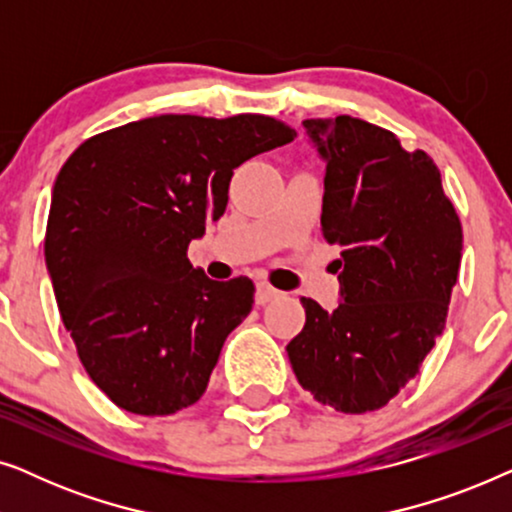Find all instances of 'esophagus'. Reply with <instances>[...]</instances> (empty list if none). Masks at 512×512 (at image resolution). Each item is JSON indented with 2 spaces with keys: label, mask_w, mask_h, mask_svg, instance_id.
Here are the masks:
<instances>
[{
  "label": "esophagus",
  "mask_w": 512,
  "mask_h": 512,
  "mask_svg": "<svg viewBox=\"0 0 512 512\" xmlns=\"http://www.w3.org/2000/svg\"><path fill=\"white\" fill-rule=\"evenodd\" d=\"M282 296V293H279L275 286H270L268 282H258L256 284V303L258 305H265V303H270V300H275V298H279Z\"/></svg>",
  "instance_id": "34e87169"
}]
</instances>
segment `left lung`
I'll use <instances>...</instances> for the list:
<instances>
[{
	"mask_svg": "<svg viewBox=\"0 0 512 512\" xmlns=\"http://www.w3.org/2000/svg\"><path fill=\"white\" fill-rule=\"evenodd\" d=\"M326 160L321 235L340 244V305L300 298L305 326L289 345L300 387L361 415L387 405L443 333L464 233L424 151L361 118L305 121Z\"/></svg>",
	"mask_w": 512,
	"mask_h": 512,
	"instance_id": "8db88e82",
	"label": "left lung"
}]
</instances>
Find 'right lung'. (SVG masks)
Segmentation results:
<instances>
[{"label": "right lung", "mask_w": 512, "mask_h": 512, "mask_svg": "<svg viewBox=\"0 0 512 512\" xmlns=\"http://www.w3.org/2000/svg\"><path fill=\"white\" fill-rule=\"evenodd\" d=\"M293 139L263 114H165L100 132L62 165L48 275L83 368L121 410L174 415L205 394L254 284L205 277L188 244L226 212L237 167Z\"/></svg>", "instance_id": "1"}]
</instances>
